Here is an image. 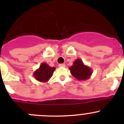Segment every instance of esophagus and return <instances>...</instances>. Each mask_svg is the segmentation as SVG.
Returning <instances> with one entry per match:
<instances>
[{"mask_svg":"<svg viewBox=\"0 0 124 124\" xmlns=\"http://www.w3.org/2000/svg\"><path fill=\"white\" fill-rule=\"evenodd\" d=\"M59 67H65V63H61V64L59 65Z\"/></svg>","mask_w":124,"mask_h":124,"instance_id":"1","label":"esophagus"}]
</instances>
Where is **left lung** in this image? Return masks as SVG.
<instances>
[{
    "instance_id": "8db88e82",
    "label": "left lung",
    "mask_w": 124,
    "mask_h": 124,
    "mask_svg": "<svg viewBox=\"0 0 124 124\" xmlns=\"http://www.w3.org/2000/svg\"><path fill=\"white\" fill-rule=\"evenodd\" d=\"M69 69L72 76L78 80H86L92 74L91 68L85 65L80 59H77Z\"/></svg>"
}]
</instances>
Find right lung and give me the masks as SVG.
I'll list each match as a JSON object with an SVG mask.
<instances>
[{"label":"right lung","mask_w":124,"mask_h":124,"mask_svg":"<svg viewBox=\"0 0 124 124\" xmlns=\"http://www.w3.org/2000/svg\"><path fill=\"white\" fill-rule=\"evenodd\" d=\"M56 68L51 67L46 63H42L39 68L33 72V76L37 80L41 82H47L52 77Z\"/></svg>","instance_id":"obj_1"}]
</instances>
